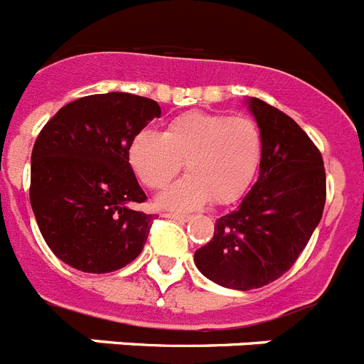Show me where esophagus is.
Listing matches in <instances>:
<instances>
[{
  "label": "esophagus",
  "mask_w": 364,
  "mask_h": 364,
  "mask_svg": "<svg viewBox=\"0 0 364 364\" xmlns=\"http://www.w3.org/2000/svg\"><path fill=\"white\" fill-rule=\"evenodd\" d=\"M166 219H173V220H178V223H188L189 215H180V213H164Z\"/></svg>",
  "instance_id": "34e87169"
}]
</instances>
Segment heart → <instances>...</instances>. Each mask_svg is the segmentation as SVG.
I'll use <instances>...</instances> for the list:
<instances>
[{"label":"heart","instance_id":"heart-1","mask_svg":"<svg viewBox=\"0 0 364 364\" xmlns=\"http://www.w3.org/2000/svg\"><path fill=\"white\" fill-rule=\"evenodd\" d=\"M263 138L256 121L223 112H186L166 132L144 130L130 145V166L147 188L161 189L186 161L189 175L158 197L164 210L186 212L237 200L262 164Z\"/></svg>","mask_w":364,"mask_h":364}]
</instances>
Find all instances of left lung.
Masks as SVG:
<instances>
[{
  "instance_id": "left-lung-1",
  "label": "left lung",
  "mask_w": 364,
  "mask_h": 364,
  "mask_svg": "<svg viewBox=\"0 0 364 364\" xmlns=\"http://www.w3.org/2000/svg\"><path fill=\"white\" fill-rule=\"evenodd\" d=\"M248 110L262 130L256 184L234 212L219 217L212 241L195 265L217 285L263 287L294 265L321 223L326 203L324 161L309 136L284 112L256 97Z\"/></svg>"
}]
</instances>
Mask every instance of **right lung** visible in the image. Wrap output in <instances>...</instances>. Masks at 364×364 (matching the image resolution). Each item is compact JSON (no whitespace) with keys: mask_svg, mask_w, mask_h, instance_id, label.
I'll return each instance as SVG.
<instances>
[{"mask_svg":"<svg viewBox=\"0 0 364 364\" xmlns=\"http://www.w3.org/2000/svg\"><path fill=\"white\" fill-rule=\"evenodd\" d=\"M156 101L110 92L70 102L46 123L31 154V206L53 254L105 274L134 262L152 219L129 164L132 139L160 117Z\"/></svg>","mask_w":364,"mask_h":364,"instance_id":"1","label":"right lung"}]
</instances>
